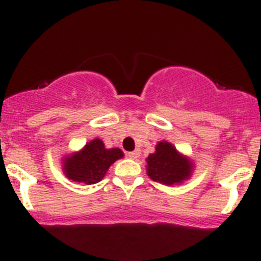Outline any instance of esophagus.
Instances as JSON below:
<instances>
[{
  "label": "esophagus",
  "instance_id": "34e87169",
  "mask_svg": "<svg viewBox=\"0 0 261 261\" xmlns=\"http://www.w3.org/2000/svg\"><path fill=\"white\" fill-rule=\"evenodd\" d=\"M127 157L128 158H131V160H136V158H139L140 157V152L137 151H133V152H128L127 153Z\"/></svg>",
  "mask_w": 261,
  "mask_h": 261
}]
</instances>
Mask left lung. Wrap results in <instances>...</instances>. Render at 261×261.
<instances>
[{
  "label": "left lung",
  "mask_w": 261,
  "mask_h": 261,
  "mask_svg": "<svg viewBox=\"0 0 261 261\" xmlns=\"http://www.w3.org/2000/svg\"><path fill=\"white\" fill-rule=\"evenodd\" d=\"M147 174L152 180L166 185L182 182L190 178L194 164L188 157L179 153L172 143L161 141L155 152L147 157Z\"/></svg>",
  "instance_id": "8db88e82"
}]
</instances>
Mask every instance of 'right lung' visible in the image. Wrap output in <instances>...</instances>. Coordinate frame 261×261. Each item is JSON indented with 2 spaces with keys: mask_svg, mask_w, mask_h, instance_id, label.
Returning a JSON list of instances; mask_svg holds the SVG:
<instances>
[{
  "mask_svg": "<svg viewBox=\"0 0 261 261\" xmlns=\"http://www.w3.org/2000/svg\"><path fill=\"white\" fill-rule=\"evenodd\" d=\"M124 157L120 148H106L103 141L92 140L81 149L64 158V173L71 180L91 185L100 181L115 161Z\"/></svg>",
  "mask_w": 261,
  "mask_h": 261,
  "instance_id": "add662e5",
  "label": "right lung"
}]
</instances>
